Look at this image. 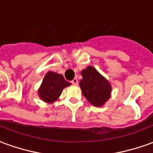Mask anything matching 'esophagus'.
Here are the masks:
<instances>
[{
    "instance_id": "1",
    "label": "esophagus",
    "mask_w": 153,
    "mask_h": 153,
    "mask_svg": "<svg viewBox=\"0 0 153 153\" xmlns=\"http://www.w3.org/2000/svg\"><path fill=\"white\" fill-rule=\"evenodd\" d=\"M78 83H79V81H78V79H76V78H75V79H74L71 81V83L74 84V85H77Z\"/></svg>"
}]
</instances>
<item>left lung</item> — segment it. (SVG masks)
Returning a JSON list of instances; mask_svg holds the SVG:
<instances>
[{
  "label": "left lung",
  "mask_w": 153,
  "mask_h": 153,
  "mask_svg": "<svg viewBox=\"0 0 153 153\" xmlns=\"http://www.w3.org/2000/svg\"><path fill=\"white\" fill-rule=\"evenodd\" d=\"M81 75L83 79H80L79 86L83 96L93 106H104L111 96L112 88L109 81L91 65L82 70Z\"/></svg>",
  "instance_id": "8db88e82"
}]
</instances>
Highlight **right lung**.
I'll return each mask as SVG.
<instances>
[{
  "mask_svg": "<svg viewBox=\"0 0 153 153\" xmlns=\"http://www.w3.org/2000/svg\"><path fill=\"white\" fill-rule=\"evenodd\" d=\"M70 84L64 79L62 74L49 71L44 76L38 88V97L45 102L54 103L59 98L64 88Z\"/></svg>",
  "mask_w": 153,
  "mask_h": 153,
  "instance_id": "obj_1",
  "label": "right lung"
}]
</instances>
